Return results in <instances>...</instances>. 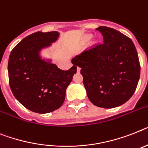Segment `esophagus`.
I'll list each match as a JSON object with an SVG mask.
<instances>
[{
    "label": "esophagus",
    "mask_w": 148,
    "mask_h": 148,
    "mask_svg": "<svg viewBox=\"0 0 148 148\" xmlns=\"http://www.w3.org/2000/svg\"><path fill=\"white\" fill-rule=\"evenodd\" d=\"M80 69H81V68H80V67H77V72H80Z\"/></svg>",
    "instance_id": "obj_1"
}]
</instances>
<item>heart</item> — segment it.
Segmentation results:
<instances>
[{
	"label": "heart",
	"instance_id": "b5f03b06",
	"mask_svg": "<svg viewBox=\"0 0 148 148\" xmlns=\"http://www.w3.org/2000/svg\"><path fill=\"white\" fill-rule=\"evenodd\" d=\"M89 38H90V36H89Z\"/></svg>",
	"mask_w": 148,
	"mask_h": 148
}]
</instances>
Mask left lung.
I'll list each match as a JSON object with an SVG mask.
<instances>
[{
    "label": "left lung",
    "instance_id": "obj_1",
    "mask_svg": "<svg viewBox=\"0 0 148 148\" xmlns=\"http://www.w3.org/2000/svg\"><path fill=\"white\" fill-rule=\"evenodd\" d=\"M104 43L95 44L73 59L81 68L89 101L95 106L113 108L123 105L135 92L140 77L137 51L130 38L114 28H96Z\"/></svg>",
    "mask_w": 148,
    "mask_h": 148
}]
</instances>
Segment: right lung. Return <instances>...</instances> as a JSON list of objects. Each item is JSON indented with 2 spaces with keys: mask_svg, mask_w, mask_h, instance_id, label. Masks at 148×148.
Instances as JSON below:
<instances>
[{
  "mask_svg": "<svg viewBox=\"0 0 148 148\" xmlns=\"http://www.w3.org/2000/svg\"><path fill=\"white\" fill-rule=\"evenodd\" d=\"M59 36L58 32L30 34L13 48L9 57L11 91L23 106L35 113L47 114L59 108L77 72L75 63L69 70L63 71L40 56V50L56 41Z\"/></svg>",
  "mask_w": 148,
  "mask_h": 148,
  "instance_id": "right-lung-1",
  "label": "right lung"
}]
</instances>
